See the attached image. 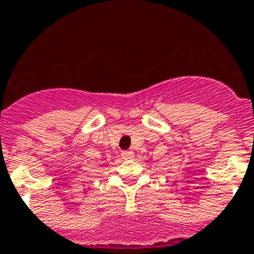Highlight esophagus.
<instances>
[{
	"label": "esophagus",
	"instance_id": "esophagus-1",
	"mask_svg": "<svg viewBox=\"0 0 254 254\" xmlns=\"http://www.w3.org/2000/svg\"><path fill=\"white\" fill-rule=\"evenodd\" d=\"M121 156H122L123 159H132L133 158V152L128 151V150H127V151H122L121 152Z\"/></svg>",
	"mask_w": 254,
	"mask_h": 254
}]
</instances>
